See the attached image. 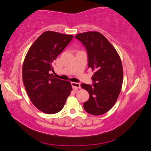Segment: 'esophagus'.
Masks as SVG:
<instances>
[{
	"instance_id": "esophagus-1",
	"label": "esophagus",
	"mask_w": 151,
	"mask_h": 151,
	"mask_svg": "<svg viewBox=\"0 0 151 151\" xmlns=\"http://www.w3.org/2000/svg\"><path fill=\"white\" fill-rule=\"evenodd\" d=\"M71 85L72 86V88L74 89H78V88H81V84L79 83H76V82H72Z\"/></svg>"
}]
</instances>
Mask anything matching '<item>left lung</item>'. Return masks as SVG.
Here are the masks:
<instances>
[{
  "instance_id": "left-lung-1",
  "label": "left lung",
  "mask_w": 151,
  "mask_h": 151,
  "mask_svg": "<svg viewBox=\"0 0 151 151\" xmlns=\"http://www.w3.org/2000/svg\"><path fill=\"white\" fill-rule=\"evenodd\" d=\"M75 38L86 49L88 68L94 70L92 85L82 83L90 94L83 108L93 115L103 114L116 103L123 83V68L116 50L106 38L97 32L78 34Z\"/></svg>"
}]
</instances>
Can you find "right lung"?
Masks as SVG:
<instances>
[{
    "label": "right lung",
    "mask_w": 151,
    "mask_h": 151,
    "mask_svg": "<svg viewBox=\"0 0 151 151\" xmlns=\"http://www.w3.org/2000/svg\"><path fill=\"white\" fill-rule=\"evenodd\" d=\"M73 36L43 32L28 50L23 65V81L32 104L46 114L59 112L72 89L70 81L53 76V62Z\"/></svg>",
    "instance_id": "1"
}]
</instances>
